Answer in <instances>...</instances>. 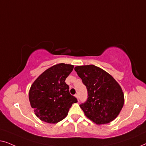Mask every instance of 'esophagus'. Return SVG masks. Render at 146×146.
<instances>
[{
	"label": "esophagus",
	"mask_w": 146,
	"mask_h": 146,
	"mask_svg": "<svg viewBox=\"0 0 146 146\" xmlns=\"http://www.w3.org/2000/svg\"><path fill=\"white\" fill-rule=\"evenodd\" d=\"M75 97L78 100V94H75Z\"/></svg>",
	"instance_id": "1"
}]
</instances>
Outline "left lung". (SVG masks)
<instances>
[{"instance_id":"1","label":"left lung","mask_w":146,"mask_h":146,"mask_svg":"<svg viewBox=\"0 0 146 146\" xmlns=\"http://www.w3.org/2000/svg\"><path fill=\"white\" fill-rule=\"evenodd\" d=\"M74 70L88 90L87 101L80 105L86 116L98 125L116 118L124 104V94L117 81L92 64L78 66Z\"/></svg>"}]
</instances>
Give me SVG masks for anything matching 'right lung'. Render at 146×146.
I'll return each instance as SVG.
<instances>
[{
  "label": "right lung",
  "instance_id": "1",
  "mask_svg": "<svg viewBox=\"0 0 146 146\" xmlns=\"http://www.w3.org/2000/svg\"><path fill=\"white\" fill-rule=\"evenodd\" d=\"M74 66L60 63L42 73L29 90V97L35 115L46 123H56L67 116L72 104L77 99L69 92L66 78Z\"/></svg>",
  "mask_w": 146,
  "mask_h": 146
}]
</instances>
